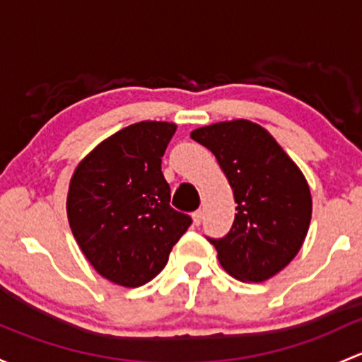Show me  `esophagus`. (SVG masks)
<instances>
[{
    "label": "esophagus",
    "mask_w": 362,
    "mask_h": 362,
    "mask_svg": "<svg viewBox=\"0 0 362 362\" xmlns=\"http://www.w3.org/2000/svg\"><path fill=\"white\" fill-rule=\"evenodd\" d=\"M192 220H194V226H201V222H203V211L197 210L192 213Z\"/></svg>",
    "instance_id": "1"
}]
</instances>
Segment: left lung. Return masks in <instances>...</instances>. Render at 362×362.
<instances>
[{
	"mask_svg": "<svg viewBox=\"0 0 362 362\" xmlns=\"http://www.w3.org/2000/svg\"><path fill=\"white\" fill-rule=\"evenodd\" d=\"M191 139L215 154L234 192V223L215 246L222 267L239 281L262 283L296 257L312 216L305 177L260 124L222 121Z\"/></svg>",
	"mask_w": 362,
	"mask_h": 362,
	"instance_id": "obj_1",
	"label": "left lung"
}]
</instances>
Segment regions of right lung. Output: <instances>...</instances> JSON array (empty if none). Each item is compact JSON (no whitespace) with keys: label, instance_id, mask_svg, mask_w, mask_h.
I'll return each instance as SVG.
<instances>
[{"label":"right lung","instance_id":"obj_1","mask_svg":"<svg viewBox=\"0 0 362 362\" xmlns=\"http://www.w3.org/2000/svg\"><path fill=\"white\" fill-rule=\"evenodd\" d=\"M175 130L165 121L130 124L98 144L71 178L72 234L95 271L119 286L139 288L154 279L192 223L170 206L161 171Z\"/></svg>","mask_w":362,"mask_h":362}]
</instances>
